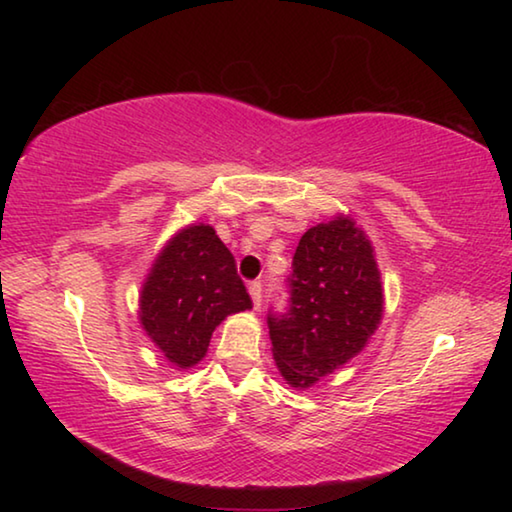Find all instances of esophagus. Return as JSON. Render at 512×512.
Returning a JSON list of instances; mask_svg holds the SVG:
<instances>
[{
  "label": "esophagus",
  "mask_w": 512,
  "mask_h": 512,
  "mask_svg": "<svg viewBox=\"0 0 512 512\" xmlns=\"http://www.w3.org/2000/svg\"><path fill=\"white\" fill-rule=\"evenodd\" d=\"M250 298H253V307H262V282H250Z\"/></svg>",
  "instance_id": "esophagus-1"
}]
</instances>
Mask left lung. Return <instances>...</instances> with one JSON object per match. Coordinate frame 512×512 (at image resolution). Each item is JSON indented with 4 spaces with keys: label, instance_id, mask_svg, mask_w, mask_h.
<instances>
[{
    "label": "left lung",
    "instance_id": "obj_1",
    "mask_svg": "<svg viewBox=\"0 0 512 512\" xmlns=\"http://www.w3.org/2000/svg\"><path fill=\"white\" fill-rule=\"evenodd\" d=\"M291 268L289 309L268 311V334L280 375L305 391L366 348L384 289L368 237L343 214L302 235Z\"/></svg>",
    "mask_w": 512,
    "mask_h": 512
}]
</instances>
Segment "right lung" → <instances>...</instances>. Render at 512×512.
<instances>
[{
    "instance_id": "add662e5",
    "label": "right lung",
    "mask_w": 512,
    "mask_h": 512,
    "mask_svg": "<svg viewBox=\"0 0 512 512\" xmlns=\"http://www.w3.org/2000/svg\"><path fill=\"white\" fill-rule=\"evenodd\" d=\"M253 307L235 257L212 225H187L155 257L140 293V323L178 368L205 357L212 332L230 314Z\"/></svg>"
}]
</instances>
